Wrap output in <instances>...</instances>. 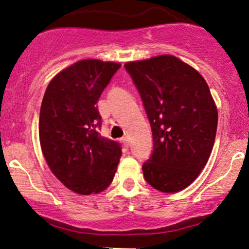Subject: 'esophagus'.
I'll list each match as a JSON object with an SVG mask.
<instances>
[{"label": "esophagus", "instance_id": "1", "mask_svg": "<svg viewBox=\"0 0 249 249\" xmlns=\"http://www.w3.org/2000/svg\"><path fill=\"white\" fill-rule=\"evenodd\" d=\"M120 141H122L123 146H124L125 148H127V147H129V137H127V136H124V137H123L122 140H120Z\"/></svg>", "mask_w": 249, "mask_h": 249}]
</instances>
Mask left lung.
<instances>
[{
    "mask_svg": "<svg viewBox=\"0 0 249 249\" xmlns=\"http://www.w3.org/2000/svg\"><path fill=\"white\" fill-rule=\"evenodd\" d=\"M151 123L153 152L142 171L156 190L173 194L191 185L215 141L218 109L203 76L171 54L125 63Z\"/></svg>",
    "mask_w": 249,
    "mask_h": 249,
    "instance_id": "8db88e82",
    "label": "left lung"
}]
</instances>
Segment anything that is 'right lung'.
<instances>
[{
  "label": "right lung",
  "instance_id": "add662e5",
  "mask_svg": "<svg viewBox=\"0 0 249 249\" xmlns=\"http://www.w3.org/2000/svg\"><path fill=\"white\" fill-rule=\"evenodd\" d=\"M119 63L83 59L63 69L46 89L38 136L55 178L79 195L100 194L112 183L122 148L100 135L96 103Z\"/></svg>",
  "mask_w": 249,
  "mask_h": 249
}]
</instances>
